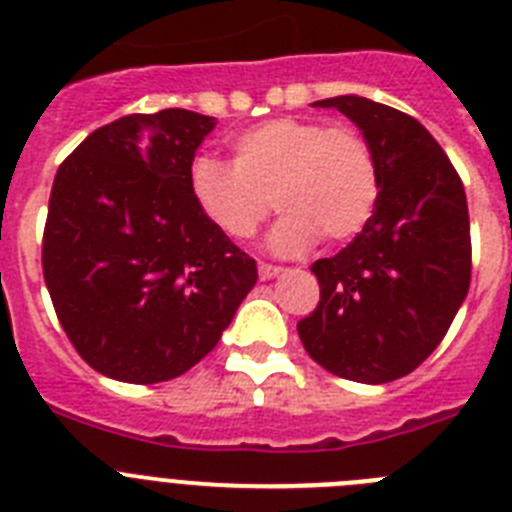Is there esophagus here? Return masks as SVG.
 <instances>
[{"instance_id":"esophagus-1","label":"esophagus","mask_w":512,"mask_h":512,"mask_svg":"<svg viewBox=\"0 0 512 512\" xmlns=\"http://www.w3.org/2000/svg\"><path fill=\"white\" fill-rule=\"evenodd\" d=\"M282 266H271V264H259V277H261V282H269V279H274V277H279V274H282Z\"/></svg>"}]
</instances>
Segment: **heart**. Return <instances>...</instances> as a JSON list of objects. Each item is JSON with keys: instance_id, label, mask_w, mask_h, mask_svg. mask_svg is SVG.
I'll return each instance as SVG.
<instances>
[{"instance_id": "obj_1", "label": "heart", "mask_w": 512, "mask_h": 512, "mask_svg": "<svg viewBox=\"0 0 512 512\" xmlns=\"http://www.w3.org/2000/svg\"><path fill=\"white\" fill-rule=\"evenodd\" d=\"M189 192L230 238H251L274 202L282 217L266 243L297 256L318 238L341 243L364 230L379 200V161L359 130L279 117L235 135L233 161L194 158Z\"/></svg>"}]
</instances>
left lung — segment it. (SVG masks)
I'll return each mask as SVG.
<instances>
[{"label":"left lung","mask_w":512,"mask_h":512,"mask_svg":"<svg viewBox=\"0 0 512 512\" xmlns=\"http://www.w3.org/2000/svg\"><path fill=\"white\" fill-rule=\"evenodd\" d=\"M354 122L379 161L372 220L312 264L320 302L297 323L307 354L343 379L384 384L433 354L469 292L467 194L415 117L359 94L320 99Z\"/></svg>","instance_id":"8db88e82"}]
</instances>
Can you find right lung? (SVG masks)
<instances>
[{
    "mask_svg": "<svg viewBox=\"0 0 512 512\" xmlns=\"http://www.w3.org/2000/svg\"><path fill=\"white\" fill-rule=\"evenodd\" d=\"M215 117L125 115L61 164L43 277L74 348L104 377L156 384L217 346L256 261L197 207L189 164Z\"/></svg>",
    "mask_w": 512,
    "mask_h": 512,
    "instance_id": "1",
    "label": "right lung"
}]
</instances>
